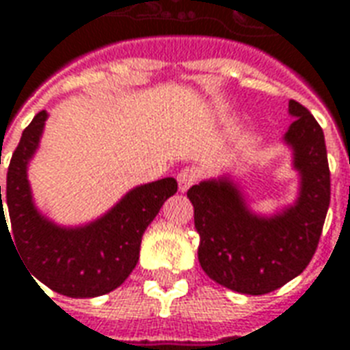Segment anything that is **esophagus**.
I'll use <instances>...</instances> for the list:
<instances>
[{
	"mask_svg": "<svg viewBox=\"0 0 350 350\" xmlns=\"http://www.w3.org/2000/svg\"><path fill=\"white\" fill-rule=\"evenodd\" d=\"M197 170L195 168H182L180 172H178V187H180V191L182 193H185V191L189 189L193 183L197 182Z\"/></svg>",
	"mask_w": 350,
	"mask_h": 350,
	"instance_id": "1",
	"label": "esophagus"
}]
</instances>
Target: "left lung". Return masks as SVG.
Returning <instances> with one entry per match:
<instances>
[{
  "label": "left lung",
  "mask_w": 350,
  "mask_h": 350,
  "mask_svg": "<svg viewBox=\"0 0 350 350\" xmlns=\"http://www.w3.org/2000/svg\"><path fill=\"white\" fill-rule=\"evenodd\" d=\"M283 142L293 150L298 197L291 206L260 215L240 185L212 178L187 191L200 236L198 262L215 283L242 294H266L288 283L313 258L330 206V168L324 133L308 108L288 100Z\"/></svg>",
  "instance_id": "8db88e82"
}]
</instances>
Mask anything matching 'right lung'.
Wrapping results in <instances>:
<instances>
[{
	"instance_id": "right-lung-1",
	"label": "right lung",
	"mask_w": 350,
	"mask_h": 350,
	"mask_svg": "<svg viewBox=\"0 0 350 350\" xmlns=\"http://www.w3.org/2000/svg\"><path fill=\"white\" fill-rule=\"evenodd\" d=\"M46 118V110L35 116L12 153L5 202L0 185V228L7 227L3 212L7 204L9 236L12 234L11 240L35 279L69 298L100 296L129 278L138 262L144 230L165 200L178 191V182L163 178L137 185L95 221L80 227H62L39 212L27 180V167L39 150Z\"/></svg>"
}]
</instances>
